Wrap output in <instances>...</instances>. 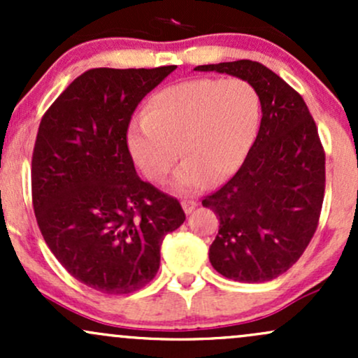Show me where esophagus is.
<instances>
[{
	"instance_id": "34e87169",
	"label": "esophagus",
	"mask_w": 358,
	"mask_h": 358,
	"mask_svg": "<svg viewBox=\"0 0 358 358\" xmlns=\"http://www.w3.org/2000/svg\"><path fill=\"white\" fill-rule=\"evenodd\" d=\"M182 207H183L185 213H192L193 210H195V207H196V200H193V199H183V200H182Z\"/></svg>"
}]
</instances>
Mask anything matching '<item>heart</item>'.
<instances>
[{"label":"heart","instance_id":"1","mask_svg":"<svg viewBox=\"0 0 358 358\" xmlns=\"http://www.w3.org/2000/svg\"><path fill=\"white\" fill-rule=\"evenodd\" d=\"M261 119L257 90L244 79H193L158 90L127 133V150L146 180L175 176L182 192L222 182L244 162ZM180 150H178V148Z\"/></svg>","mask_w":358,"mask_h":358}]
</instances>
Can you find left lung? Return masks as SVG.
I'll list each match as a JSON object with an SVG mask.
<instances>
[{
	"label": "left lung",
	"mask_w": 358,
	"mask_h": 358,
	"mask_svg": "<svg viewBox=\"0 0 358 358\" xmlns=\"http://www.w3.org/2000/svg\"><path fill=\"white\" fill-rule=\"evenodd\" d=\"M244 79L261 99V126L244 163L202 200L220 222L210 262L222 276L264 282L301 257L318 227L324 196V150L303 97L252 60L199 65Z\"/></svg>",
	"instance_id": "obj_1"
}]
</instances>
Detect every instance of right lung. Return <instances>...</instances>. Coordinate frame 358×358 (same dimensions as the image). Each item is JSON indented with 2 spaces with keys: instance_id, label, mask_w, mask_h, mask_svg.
<instances>
[{
  "instance_id": "right-lung-1",
  "label": "right lung",
  "mask_w": 358,
  "mask_h": 358,
  "mask_svg": "<svg viewBox=\"0 0 358 358\" xmlns=\"http://www.w3.org/2000/svg\"><path fill=\"white\" fill-rule=\"evenodd\" d=\"M175 69H90L40 121L31 156L36 224L60 264L101 293L145 287L165 236L185 222L178 200L143 182L127 150L138 104Z\"/></svg>"
}]
</instances>
